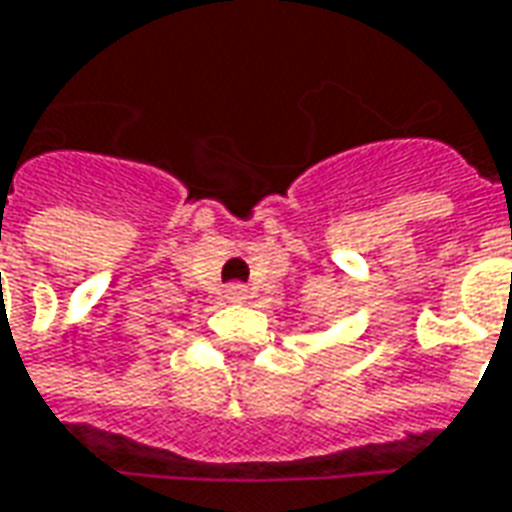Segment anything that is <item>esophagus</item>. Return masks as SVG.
Segmentation results:
<instances>
[{
    "label": "esophagus",
    "instance_id": "esophagus-1",
    "mask_svg": "<svg viewBox=\"0 0 512 512\" xmlns=\"http://www.w3.org/2000/svg\"><path fill=\"white\" fill-rule=\"evenodd\" d=\"M224 297H227L229 302H246L249 300V288L246 285H227V291H224Z\"/></svg>",
    "mask_w": 512,
    "mask_h": 512
}]
</instances>
